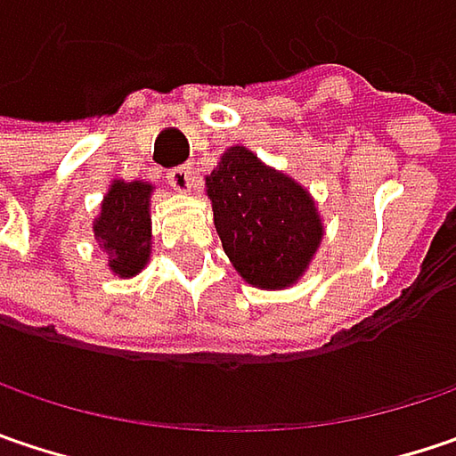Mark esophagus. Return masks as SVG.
I'll use <instances>...</instances> for the list:
<instances>
[{"instance_id": "obj_1", "label": "esophagus", "mask_w": 456, "mask_h": 456, "mask_svg": "<svg viewBox=\"0 0 456 456\" xmlns=\"http://www.w3.org/2000/svg\"><path fill=\"white\" fill-rule=\"evenodd\" d=\"M167 183L173 185L177 193H188V191L193 188V183H196V177H193V167H188V165L175 167V170L167 173Z\"/></svg>"}]
</instances>
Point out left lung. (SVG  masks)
<instances>
[{
  "label": "left lung",
  "mask_w": 456,
  "mask_h": 456,
  "mask_svg": "<svg viewBox=\"0 0 456 456\" xmlns=\"http://www.w3.org/2000/svg\"><path fill=\"white\" fill-rule=\"evenodd\" d=\"M206 196L229 263L250 286L281 291L305 276L325 227L302 183L237 144L206 175Z\"/></svg>",
  "instance_id": "8db88e82"
}]
</instances>
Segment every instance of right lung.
<instances>
[{"label":"right lung","instance_id":"obj_1","mask_svg":"<svg viewBox=\"0 0 456 456\" xmlns=\"http://www.w3.org/2000/svg\"><path fill=\"white\" fill-rule=\"evenodd\" d=\"M151 193L147 180H113L94 216L93 234L97 248L108 257V268L118 279L142 273L151 255Z\"/></svg>","mask_w":456,"mask_h":456}]
</instances>
